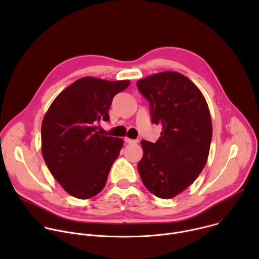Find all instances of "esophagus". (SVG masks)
Here are the masks:
<instances>
[{"label":"esophagus","instance_id":"esophagus-1","mask_svg":"<svg viewBox=\"0 0 259 259\" xmlns=\"http://www.w3.org/2000/svg\"><path fill=\"white\" fill-rule=\"evenodd\" d=\"M125 141L127 143H138L137 139H131V138H128V137H125Z\"/></svg>","mask_w":259,"mask_h":259}]
</instances>
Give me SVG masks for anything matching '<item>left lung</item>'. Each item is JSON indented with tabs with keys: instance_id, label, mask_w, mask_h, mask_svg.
Returning <instances> with one entry per match:
<instances>
[{
	"instance_id": "1",
	"label": "left lung",
	"mask_w": 259,
	"mask_h": 259,
	"mask_svg": "<svg viewBox=\"0 0 259 259\" xmlns=\"http://www.w3.org/2000/svg\"><path fill=\"white\" fill-rule=\"evenodd\" d=\"M150 102L152 123L162 126L154 143L141 140L138 172L145 188L171 199L197 179L206 165L212 124L207 102L198 87L176 71H163L137 82Z\"/></svg>"
}]
</instances>
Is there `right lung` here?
<instances>
[{"label":"right lung","instance_id":"add662e5","mask_svg":"<svg viewBox=\"0 0 259 259\" xmlns=\"http://www.w3.org/2000/svg\"><path fill=\"white\" fill-rule=\"evenodd\" d=\"M130 82L82 78L52 102L42 122V154L54 178L71 196L89 199L104 188L123 139L102 135L116 94Z\"/></svg>","mask_w":259,"mask_h":259}]
</instances>
